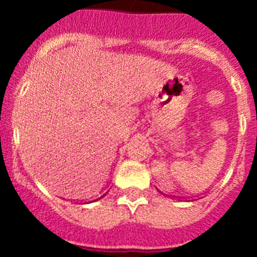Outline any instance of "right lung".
Here are the masks:
<instances>
[{"instance_id":"1","label":"right lung","mask_w":257,"mask_h":257,"mask_svg":"<svg viewBox=\"0 0 257 257\" xmlns=\"http://www.w3.org/2000/svg\"><path fill=\"white\" fill-rule=\"evenodd\" d=\"M104 196H105V194H104ZM104 196H103V197H104ZM100 198H101V197H100Z\"/></svg>"}]
</instances>
